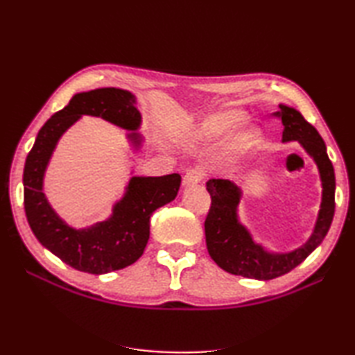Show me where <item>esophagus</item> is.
<instances>
[{"label":"esophagus","mask_w":355,"mask_h":355,"mask_svg":"<svg viewBox=\"0 0 355 355\" xmlns=\"http://www.w3.org/2000/svg\"><path fill=\"white\" fill-rule=\"evenodd\" d=\"M203 177H205V173H203V171H200V169H197V167H194V169H189L188 172L184 173L183 184H184V186L197 184V183L202 182Z\"/></svg>","instance_id":"34e87169"}]
</instances>
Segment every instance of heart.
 <instances>
[{
	"label": "heart",
	"mask_w": 355,
	"mask_h": 355,
	"mask_svg": "<svg viewBox=\"0 0 355 355\" xmlns=\"http://www.w3.org/2000/svg\"><path fill=\"white\" fill-rule=\"evenodd\" d=\"M243 112L239 111H224L219 114H214L211 117H207L200 123L199 128L188 130L186 137H189L191 141H199V142H208L216 141L220 137H225L230 135L233 130L236 128V125L243 120ZM258 144V131L255 128H243L239 133L233 137L232 142L227 147V158L235 161L241 156L248 155L250 150Z\"/></svg>",
	"instance_id": "heart-1"
}]
</instances>
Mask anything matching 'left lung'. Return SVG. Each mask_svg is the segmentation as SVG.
<instances>
[{"mask_svg":"<svg viewBox=\"0 0 355 355\" xmlns=\"http://www.w3.org/2000/svg\"><path fill=\"white\" fill-rule=\"evenodd\" d=\"M279 107L280 111L274 112V116L282 119L284 125L282 141H297L313 158L320 171L322 184L321 209L307 243L291 252L274 254L257 244L248 228L238 219L241 188L230 180H208L207 189L211 196V207L205 219L208 254L224 271L248 279L271 280L290 272L322 243L335 213V172L332 161L327 156L326 144L313 125L309 123L299 111L286 105H279Z\"/></svg>","mask_w":355,"mask_h":355,"instance_id":"obj_1","label":"left lung"}]
</instances>
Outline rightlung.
<instances>
[{
  "instance_id": "obj_1",
  "label": "right lung",
  "mask_w": 355,
  "mask_h": 355,
  "mask_svg": "<svg viewBox=\"0 0 355 355\" xmlns=\"http://www.w3.org/2000/svg\"><path fill=\"white\" fill-rule=\"evenodd\" d=\"M84 114L101 117L123 130L137 148L142 137L136 97L116 87L95 89L71 97L64 110L40 128L23 171L25 213L39 243L69 266L89 274H106L133 264L144 254L150 236V216L175 199L182 183L178 173L164 177H131L125 196L110 219L89 228H76L59 218L44 194V175L56 144Z\"/></svg>"
}]
</instances>
